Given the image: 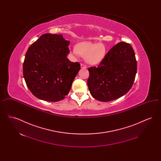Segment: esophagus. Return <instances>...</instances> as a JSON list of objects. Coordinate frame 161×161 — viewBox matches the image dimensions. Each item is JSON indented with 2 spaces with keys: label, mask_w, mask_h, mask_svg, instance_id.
Here are the masks:
<instances>
[{
  "label": "esophagus",
  "mask_w": 161,
  "mask_h": 161,
  "mask_svg": "<svg viewBox=\"0 0 161 161\" xmlns=\"http://www.w3.org/2000/svg\"><path fill=\"white\" fill-rule=\"evenodd\" d=\"M81 68L83 69H87V67L86 65H85L84 64H81Z\"/></svg>",
  "instance_id": "esophagus-1"
}]
</instances>
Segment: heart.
Returning a JSON list of instances; mask_svg holds the SVG:
<instances>
[{
  "label": "heart",
  "mask_w": 161,
  "mask_h": 161,
  "mask_svg": "<svg viewBox=\"0 0 161 161\" xmlns=\"http://www.w3.org/2000/svg\"><path fill=\"white\" fill-rule=\"evenodd\" d=\"M106 47L103 43L84 42L78 43L73 49L75 55L79 54L84 57L86 61L91 64H96L102 61L106 54Z\"/></svg>",
  "instance_id": "b5f03b06"
}]
</instances>
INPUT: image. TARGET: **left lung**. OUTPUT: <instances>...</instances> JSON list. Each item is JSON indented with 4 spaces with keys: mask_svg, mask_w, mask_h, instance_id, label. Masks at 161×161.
<instances>
[{
    "mask_svg": "<svg viewBox=\"0 0 161 161\" xmlns=\"http://www.w3.org/2000/svg\"><path fill=\"white\" fill-rule=\"evenodd\" d=\"M87 86L96 100L107 102L130 91L135 79L137 63L129 43L119 42L107 53L98 67L89 69Z\"/></svg>",
    "mask_w": 161,
    "mask_h": 161,
    "instance_id": "8db88e82",
    "label": "left lung"
}]
</instances>
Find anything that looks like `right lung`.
<instances>
[{"label":"right lung","mask_w":161,"mask_h":161,"mask_svg":"<svg viewBox=\"0 0 161 161\" xmlns=\"http://www.w3.org/2000/svg\"><path fill=\"white\" fill-rule=\"evenodd\" d=\"M69 43L61 34H45L28 48L23 62V77L30 91L39 99L59 101L70 90L80 64L67 58Z\"/></svg>","instance_id":"1"}]
</instances>
